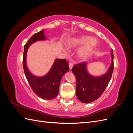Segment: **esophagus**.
<instances>
[{"label":"esophagus","mask_w":133,"mask_h":133,"mask_svg":"<svg viewBox=\"0 0 133 133\" xmlns=\"http://www.w3.org/2000/svg\"><path fill=\"white\" fill-rule=\"evenodd\" d=\"M69 69L71 70L72 68H73V64L71 63H69Z\"/></svg>","instance_id":"esophagus-1"}]
</instances>
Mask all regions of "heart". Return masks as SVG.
<instances>
[{"instance_id": "b5f03b06", "label": "heart", "mask_w": 133, "mask_h": 133, "mask_svg": "<svg viewBox=\"0 0 133 133\" xmlns=\"http://www.w3.org/2000/svg\"><path fill=\"white\" fill-rule=\"evenodd\" d=\"M83 44L78 51V56L80 59H85L91 53L92 50L97 44V40L89 36H82V37L72 38L67 43V46L69 48L78 47ZM63 51L67 53L68 50L63 48Z\"/></svg>"}]
</instances>
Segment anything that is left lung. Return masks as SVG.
Returning <instances> with one entry per match:
<instances>
[{"instance_id": "obj_1", "label": "left lung", "mask_w": 133, "mask_h": 133, "mask_svg": "<svg viewBox=\"0 0 133 133\" xmlns=\"http://www.w3.org/2000/svg\"><path fill=\"white\" fill-rule=\"evenodd\" d=\"M111 63L108 70L102 76L90 75L87 69V63L75 64L72 68L76 81V97L83 103H89L98 99L106 89L111 78L114 69L113 50H111Z\"/></svg>"}]
</instances>
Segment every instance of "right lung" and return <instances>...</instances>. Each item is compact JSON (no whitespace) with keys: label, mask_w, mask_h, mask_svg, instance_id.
<instances>
[{"label":"right lung","mask_w":133,"mask_h":133,"mask_svg":"<svg viewBox=\"0 0 133 133\" xmlns=\"http://www.w3.org/2000/svg\"><path fill=\"white\" fill-rule=\"evenodd\" d=\"M44 32L43 29L35 33L25 44L24 48L23 64L26 79L33 91L42 99L51 100L58 95L60 81L64 74L69 70V67L65 59H56L51 69L46 75L37 76L30 73L26 65L27 51L33 43L46 40Z\"/></svg>","instance_id":"1"}]
</instances>
